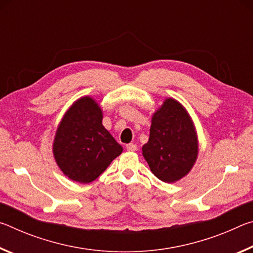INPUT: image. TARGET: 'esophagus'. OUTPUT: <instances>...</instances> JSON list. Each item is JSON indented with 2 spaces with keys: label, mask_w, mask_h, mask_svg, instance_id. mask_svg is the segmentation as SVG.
<instances>
[{
  "label": "esophagus",
  "mask_w": 253,
  "mask_h": 253,
  "mask_svg": "<svg viewBox=\"0 0 253 253\" xmlns=\"http://www.w3.org/2000/svg\"><path fill=\"white\" fill-rule=\"evenodd\" d=\"M126 148H127V151L128 152H135L136 149H137V145L136 144H127L126 145Z\"/></svg>",
  "instance_id": "34e87169"
}]
</instances>
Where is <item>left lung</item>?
<instances>
[{
  "label": "left lung",
  "instance_id": "1",
  "mask_svg": "<svg viewBox=\"0 0 253 253\" xmlns=\"http://www.w3.org/2000/svg\"><path fill=\"white\" fill-rule=\"evenodd\" d=\"M143 156L152 173L166 183L178 181L193 166L198 157L193 123L183 106L172 98L154 114Z\"/></svg>",
  "mask_w": 253,
  "mask_h": 253
}]
</instances>
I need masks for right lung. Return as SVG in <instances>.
<instances>
[{
    "mask_svg": "<svg viewBox=\"0 0 253 253\" xmlns=\"http://www.w3.org/2000/svg\"><path fill=\"white\" fill-rule=\"evenodd\" d=\"M101 121L99 106L90 97H84L70 107L60 123L53 144L54 158L72 181H95L123 152Z\"/></svg>",
    "mask_w": 253,
    "mask_h": 253,
    "instance_id": "right-lung-1",
    "label": "right lung"
}]
</instances>
